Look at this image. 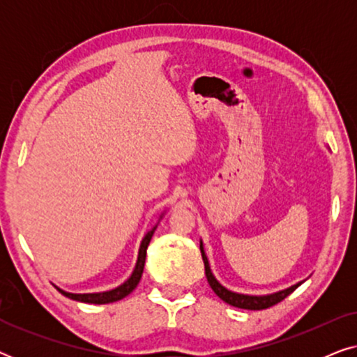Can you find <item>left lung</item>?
Listing matches in <instances>:
<instances>
[{
  "mask_svg": "<svg viewBox=\"0 0 357 357\" xmlns=\"http://www.w3.org/2000/svg\"><path fill=\"white\" fill-rule=\"evenodd\" d=\"M199 250H202V257L204 261V273H206V280L211 286V289L216 292V296L219 299H222L224 302H227L229 305L238 307V309H247V310H263L268 309V307L278 304L282 299H286L287 296L291 294L292 291H296L297 287L301 286V282L297 284L287 287V289H282L280 292H273V294H266V296H248V294H238V292L229 291L227 287H224L221 282H219L216 278H214L211 268H209V261L206 253H204L203 248V242H199Z\"/></svg>",
  "mask_w": 357,
  "mask_h": 357,
  "instance_id": "1",
  "label": "left lung"
}]
</instances>
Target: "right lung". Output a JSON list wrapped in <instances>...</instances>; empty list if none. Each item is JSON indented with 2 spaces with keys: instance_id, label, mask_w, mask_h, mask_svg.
<instances>
[{
  "instance_id": "add662e5",
  "label": "right lung",
  "mask_w": 357,
  "mask_h": 357,
  "mask_svg": "<svg viewBox=\"0 0 357 357\" xmlns=\"http://www.w3.org/2000/svg\"><path fill=\"white\" fill-rule=\"evenodd\" d=\"M154 231H155V226L151 229V231L143 237V241H141L136 266H135L133 273H131V276L123 282V284L115 287V289H110L105 292H91V294H73V292H66V291L60 289V287H56V289L60 291L63 296L70 297V299L77 301V302H86V304H110V302H116V301L123 299V297L128 296L130 292H133L135 287L138 286L141 275H143V268H144V261H146V250H148V245H149L151 237H153Z\"/></svg>"
}]
</instances>
